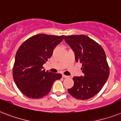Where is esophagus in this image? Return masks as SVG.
I'll list each match as a JSON object with an SVG mask.
<instances>
[{
  "instance_id": "34e87169",
  "label": "esophagus",
  "mask_w": 121,
  "mask_h": 121,
  "mask_svg": "<svg viewBox=\"0 0 121 121\" xmlns=\"http://www.w3.org/2000/svg\"><path fill=\"white\" fill-rule=\"evenodd\" d=\"M62 77H63V78H68L69 77V76H65V75H64V74H62Z\"/></svg>"
}]
</instances>
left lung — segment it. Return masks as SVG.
Wrapping results in <instances>:
<instances>
[{
    "label": "left lung",
    "mask_w": 121,
    "mask_h": 121,
    "mask_svg": "<svg viewBox=\"0 0 121 121\" xmlns=\"http://www.w3.org/2000/svg\"><path fill=\"white\" fill-rule=\"evenodd\" d=\"M64 40L75 53L77 62L82 63L84 76L74 77L67 91L74 98L87 100L102 89L109 76L106 53L98 43L85 35L65 36Z\"/></svg>",
    "instance_id": "8db88e82"
}]
</instances>
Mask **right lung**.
<instances>
[{
  "label": "right lung",
  "mask_w": 121,
  "mask_h": 121,
  "mask_svg": "<svg viewBox=\"0 0 121 121\" xmlns=\"http://www.w3.org/2000/svg\"><path fill=\"white\" fill-rule=\"evenodd\" d=\"M64 37L37 34L19 47L12 75L15 84L24 95L32 99L42 98L50 92L54 81L61 79L60 74L45 71L43 65L51 58L54 48Z\"/></svg>",
  "instance_id": "right-lung-1"
}]
</instances>
